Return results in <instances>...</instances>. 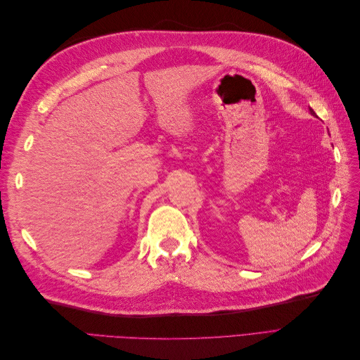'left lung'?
Segmentation results:
<instances>
[{
  "instance_id": "8db88e82",
  "label": "left lung",
  "mask_w": 360,
  "mask_h": 360,
  "mask_svg": "<svg viewBox=\"0 0 360 360\" xmlns=\"http://www.w3.org/2000/svg\"><path fill=\"white\" fill-rule=\"evenodd\" d=\"M309 111H311V114H312V115H315V112H314V111H312V110H309Z\"/></svg>"
}]
</instances>
